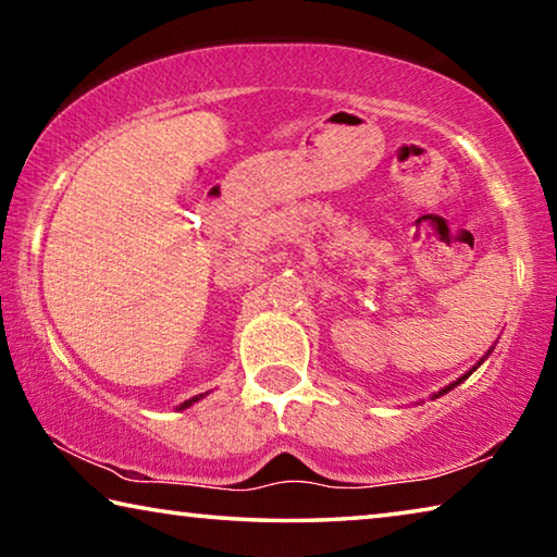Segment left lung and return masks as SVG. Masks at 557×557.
Wrapping results in <instances>:
<instances>
[{
  "instance_id": "left-lung-1",
  "label": "left lung",
  "mask_w": 557,
  "mask_h": 557,
  "mask_svg": "<svg viewBox=\"0 0 557 557\" xmlns=\"http://www.w3.org/2000/svg\"><path fill=\"white\" fill-rule=\"evenodd\" d=\"M476 366H479V363H476ZM476 366H474V369H471V371H476ZM471 371H469V373H471ZM469 373H467V375H469ZM467 375H461V379H459L457 383H461V381H465V379H467ZM457 383H451V385H447V388H445V391H440L437 395H442V393H447V391H451V388H455V385H457Z\"/></svg>"
}]
</instances>
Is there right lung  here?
<instances>
[{
    "label": "right lung",
    "mask_w": 557,
    "mask_h": 557,
    "mask_svg": "<svg viewBox=\"0 0 557 557\" xmlns=\"http://www.w3.org/2000/svg\"><path fill=\"white\" fill-rule=\"evenodd\" d=\"M203 398V395H196V398H191V400H186V403H182V410L184 408H188V405H191V403H196V400H201Z\"/></svg>",
    "instance_id": "right-lung-1"
}]
</instances>
